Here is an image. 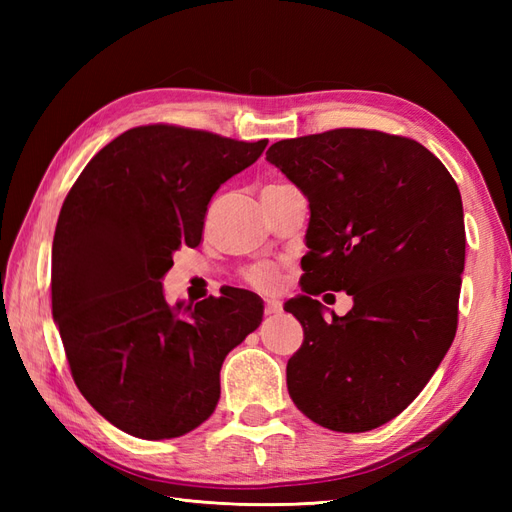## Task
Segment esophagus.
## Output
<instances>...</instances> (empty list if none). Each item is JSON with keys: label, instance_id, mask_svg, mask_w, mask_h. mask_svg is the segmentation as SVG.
I'll return each mask as SVG.
<instances>
[{"label": "esophagus", "instance_id": "obj_1", "mask_svg": "<svg viewBox=\"0 0 512 512\" xmlns=\"http://www.w3.org/2000/svg\"><path fill=\"white\" fill-rule=\"evenodd\" d=\"M282 312V303L280 301H267L265 303V314L267 316H277V314H280Z\"/></svg>", "mask_w": 512, "mask_h": 512}]
</instances>
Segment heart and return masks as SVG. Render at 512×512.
I'll return each instance as SVG.
<instances>
[{"mask_svg": "<svg viewBox=\"0 0 512 512\" xmlns=\"http://www.w3.org/2000/svg\"><path fill=\"white\" fill-rule=\"evenodd\" d=\"M269 188H273V185H269ZM245 282L256 290L269 292V290H275L277 284H280V271H277L275 265L260 262V265H254L245 271Z\"/></svg>", "mask_w": 512, "mask_h": 512, "instance_id": "1", "label": "heart"}]
</instances>
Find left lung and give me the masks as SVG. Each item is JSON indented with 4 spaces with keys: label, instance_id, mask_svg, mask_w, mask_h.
Masks as SVG:
<instances>
[{
    "label": "left lung",
    "instance_id": "obj_1",
    "mask_svg": "<svg viewBox=\"0 0 512 512\" xmlns=\"http://www.w3.org/2000/svg\"><path fill=\"white\" fill-rule=\"evenodd\" d=\"M267 160L309 203L305 294L284 309L303 324L290 399L314 423L361 433L389 423L425 389L451 348L466 228L455 179L412 138L342 128L288 138ZM346 289V317L313 299Z\"/></svg>",
    "mask_w": 512,
    "mask_h": 512
}]
</instances>
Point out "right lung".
I'll return each mask as SVG.
<instances>
[{"instance_id": "add662e5", "label": "right lung", "mask_w": 512, "mask_h": 512, "mask_svg": "<svg viewBox=\"0 0 512 512\" xmlns=\"http://www.w3.org/2000/svg\"><path fill=\"white\" fill-rule=\"evenodd\" d=\"M267 143L162 123L132 128L91 158L64 200L53 320L79 391L130 436L168 440L205 423L226 354L260 327L265 307L254 292L168 305L162 280L179 247L203 239L211 196Z\"/></svg>"}]
</instances>
